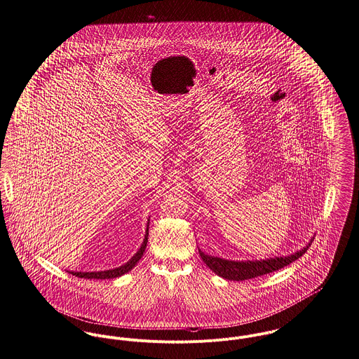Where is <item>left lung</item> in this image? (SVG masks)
<instances>
[{
    "label": "left lung",
    "mask_w": 359,
    "mask_h": 359,
    "mask_svg": "<svg viewBox=\"0 0 359 359\" xmlns=\"http://www.w3.org/2000/svg\"><path fill=\"white\" fill-rule=\"evenodd\" d=\"M313 239L314 238H311L310 242L304 248H301L299 251H297L294 254L283 255V257H273V258H265V259L231 261V259H225V258H220V257L205 254L201 248H198V251H199V255H201L202 261L206 264V266H209V269L213 271L217 276L226 278V280H232V281H242V280L262 276V275H266V273H272L275 271H278V269L290 265L291 262L297 261L299 257L304 255L309 246L311 245Z\"/></svg>",
    "instance_id": "left-lung-1"
}]
</instances>
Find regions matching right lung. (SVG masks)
I'll list each match as a JSON object with an SVG mask.
<instances>
[{
  "instance_id": "1",
  "label": "right lung",
  "mask_w": 359,
  "mask_h": 359,
  "mask_svg": "<svg viewBox=\"0 0 359 359\" xmlns=\"http://www.w3.org/2000/svg\"><path fill=\"white\" fill-rule=\"evenodd\" d=\"M149 221L147 220V225H146V232H144V239L138 248V251L131 257L130 261H127L126 264H123L121 266L113 268V269H108V271H98V272H74V271H68L69 273H72L74 276L82 277V278H97V280H105V278H116V277L123 276L126 273H128L137 264L139 259L142 258L146 246H147V236H149Z\"/></svg>"
}]
</instances>
